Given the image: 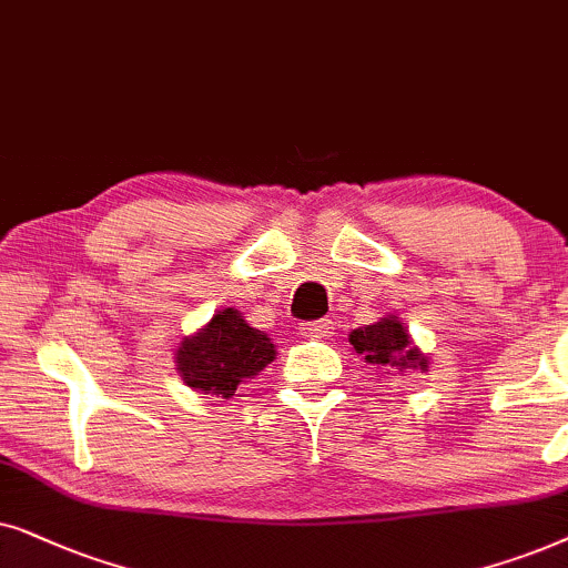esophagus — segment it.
Listing matches in <instances>:
<instances>
[{
    "label": "esophagus",
    "instance_id": "obj_1",
    "mask_svg": "<svg viewBox=\"0 0 568 568\" xmlns=\"http://www.w3.org/2000/svg\"><path fill=\"white\" fill-rule=\"evenodd\" d=\"M301 329L306 332V335H312V337H329L332 335V322L329 320H316V322H306V324H301Z\"/></svg>",
    "mask_w": 568,
    "mask_h": 568
}]
</instances>
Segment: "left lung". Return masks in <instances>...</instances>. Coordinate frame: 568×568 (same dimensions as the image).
Returning <instances> with one entry per match:
<instances>
[{
  "label": "left lung",
  "instance_id": "8db88e82",
  "mask_svg": "<svg viewBox=\"0 0 568 568\" xmlns=\"http://www.w3.org/2000/svg\"><path fill=\"white\" fill-rule=\"evenodd\" d=\"M347 343L361 355L363 363L374 366L379 374H405V372H428V355H423L413 343L410 332L399 316L387 314L379 322L353 329Z\"/></svg>",
  "mask_w": 568,
  "mask_h": 568
}]
</instances>
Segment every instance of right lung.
I'll return each instance as SVG.
<instances>
[{"instance_id":"1","label":"right lung","mask_w":568,"mask_h":568,"mask_svg":"<svg viewBox=\"0 0 568 568\" xmlns=\"http://www.w3.org/2000/svg\"><path fill=\"white\" fill-rule=\"evenodd\" d=\"M275 353L267 332L252 327L239 308H221L205 327L181 339L173 363L189 389L225 403L239 384L264 372Z\"/></svg>"}]
</instances>
